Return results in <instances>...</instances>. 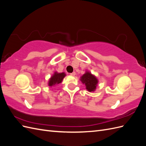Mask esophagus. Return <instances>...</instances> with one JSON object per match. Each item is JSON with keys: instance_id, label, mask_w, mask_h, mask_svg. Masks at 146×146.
I'll list each match as a JSON object with an SVG mask.
<instances>
[{"instance_id": "34e87169", "label": "esophagus", "mask_w": 146, "mask_h": 146, "mask_svg": "<svg viewBox=\"0 0 146 146\" xmlns=\"http://www.w3.org/2000/svg\"><path fill=\"white\" fill-rule=\"evenodd\" d=\"M70 74L71 75V76H76V72H72V73H70Z\"/></svg>"}]
</instances>
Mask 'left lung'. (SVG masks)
<instances>
[{
	"label": "left lung",
	"mask_w": 146,
	"mask_h": 146,
	"mask_svg": "<svg viewBox=\"0 0 146 146\" xmlns=\"http://www.w3.org/2000/svg\"><path fill=\"white\" fill-rule=\"evenodd\" d=\"M80 80L83 84H85L86 90L90 92L94 91L97 84L98 83V80L96 77L89 72H86L85 74H83Z\"/></svg>",
	"instance_id": "obj_1"
}]
</instances>
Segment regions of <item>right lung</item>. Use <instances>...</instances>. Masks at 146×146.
<instances>
[{
    "label": "right lung",
    "mask_w": 146,
    "mask_h": 146,
    "mask_svg": "<svg viewBox=\"0 0 146 146\" xmlns=\"http://www.w3.org/2000/svg\"><path fill=\"white\" fill-rule=\"evenodd\" d=\"M66 76V74L64 72L62 73H57L55 72L48 82V86H52L55 85H58L62 82L63 79Z\"/></svg>",
    "instance_id": "add662e5"
}]
</instances>
